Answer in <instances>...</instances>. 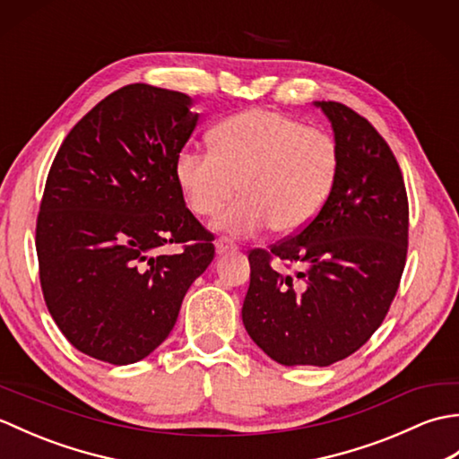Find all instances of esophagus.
<instances>
[{"label":"esophagus","instance_id":"esophagus-1","mask_svg":"<svg viewBox=\"0 0 459 459\" xmlns=\"http://www.w3.org/2000/svg\"><path fill=\"white\" fill-rule=\"evenodd\" d=\"M214 248H217V255H227V252L237 250V245L230 238L221 237L217 242H214Z\"/></svg>","mask_w":459,"mask_h":459}]
</instances>
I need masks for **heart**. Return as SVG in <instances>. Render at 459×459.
<instances>
[{
	"instance_id": "1",
	"label": "heart",
	"mask_w": 459,
	"mask_h": 459,
	"mask_svg": "<svg viewBox=\"0 0 459 459\" xmlns=\"http://www.w3.org/2000/svg\"><path fill=\"white\" fill-rule=\"evenodd\" d=\"M211 152L183 150L175 181L197 217H212L240 189L242 197L214 229L252 237L272 224L278 235L306 229L324 209L339 171V148L324 130L288 114L252 108L221 120Z\"/></svg>"
}]
</instances>
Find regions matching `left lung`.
<instances>
[{
	"label": "left lung",
	"mask_w": 459,
	"mask_h": 459,
	"mask_svg": "<svg viewBox=\"0 0 459 459\" xmlns=\"http://www.w3.org/2000/svg\"><path fill=\"white\" fill-rule=\"evenodd\" d=\"M331 122L339 171L324 209L296 237L252 250L242 324L286 367H329L383 324L408 248V199L388 143L345 104L314 102ZM299 266L298 281L269 266Z\"/></svg>",
	"instance_id": "8db88e82"
}]
</instances>
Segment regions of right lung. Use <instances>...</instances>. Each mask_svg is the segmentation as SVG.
<instances>
[{
    "instance_id": "obj_1",
    "label": "right lung",
    "mask_w": 459,
    "mask_h": 459,
    "mask_svg": "<svg viewBox=\"0 0 459 459\" xmlns=\"http://www.w3.org/2000/svg\"><path fill=\"white\" fill-rule=\"evenodd\" d=\"M183 92L128 84L68 132L37 217L41 288L81 353L130 365L158 349L214 256L175 181L199 114ZM165 244H185L163 255Z\"/></svg>"
}]
</instances>
